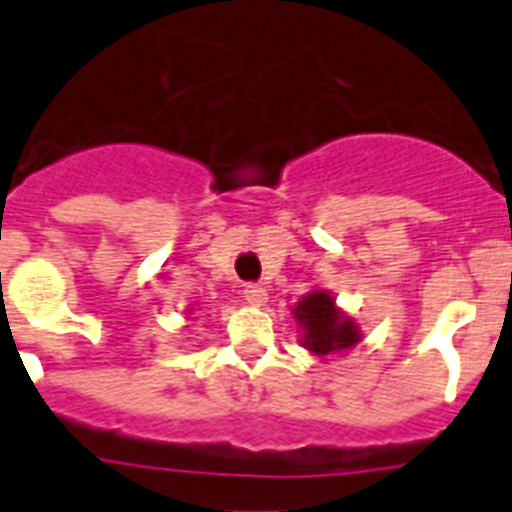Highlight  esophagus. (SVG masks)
I'll use <instances>...</instances> for the list:
<instances>
[{"mask_svg":"<svg viewBox=\"0 0 512 512\" xmlns=\"http://www.w3.org/2000/svg\"><path fill=\"white\" fill-rule=\"evenodd\" d=\"M243 297H246V302H251V305H264V302L269 300V297H266V289L261 287V284H246Z\"/></svg>","mask_w":512,"mask_h":512,"instance_id":"obj_1","label":"esophagus"}]
</instances>
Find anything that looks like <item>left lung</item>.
Wrapping results in <instances>:
<instances>
[{
	"label": "left lung",
	"mask_w": 512,
	"mask_h": 512,
	"mask_svg": "<svg viewBox=\"0 0 512 512\" xmlns=\"http://www.w3.org/2000/svg\"><path fill=\"white\" fill-rule=\"evenodd\" d=\"M295 318L300 320L302 330H305V338H302L305 348L318 356L336 354L343 348L356 346L361 338L356 323L343 318L341 310L336 307V300L320 289L297 302Z\"/></svg>",
	"instance_id": "8db88e82"
}]
</instances>
